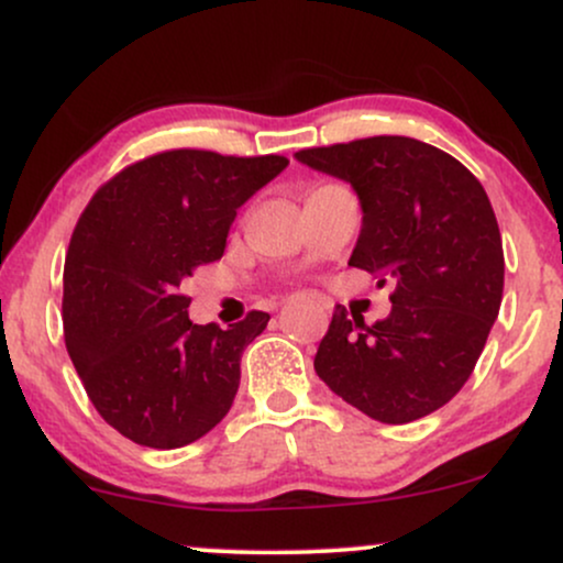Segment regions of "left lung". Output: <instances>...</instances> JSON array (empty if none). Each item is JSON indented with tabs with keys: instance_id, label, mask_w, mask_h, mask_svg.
Instances as JSON below:
<instances>
[{
	"instance_id": "obj_1",
	"label": "left lung",
	"mask_w": 563,
	"mask_h": 563,
	"mask_svg": "<svg viewBox=\"0 0 563 563\" xmlns=\"http://www.w3.org/2000/svg\"><path fill=\"white\" fill-rule=\"evenodd\" d=\"M296 158L357 190L363 230L349 264L394 286L389 318L373 325L335 307L314 371L373 421H418L463 389L500 312L506 260L493 203L461 161L412 137Z\"/></svg>"
}]
</instances>
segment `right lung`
Segmentation results:
<instances>
[{
	"label": "right lung",
	"instance_id": "add662e5",
	"mask_svg": "<svg viewBox=\"0 0 563 563\" xmlns=\"http://www.w3.org/2000/svg\"><path fill=\"white\" fill-rule=\"evenodd\" d=\"M286 166L164 151L97 187L81 211L63 273L66 349L97 412L142 448H185L228 416L243 349L269 314L251 309L228 331L192 325L183 283L222 260L238 209Z\"/></svg>",
	"mask_w": 563,
	"mask_h": 563
}]
</instances>
